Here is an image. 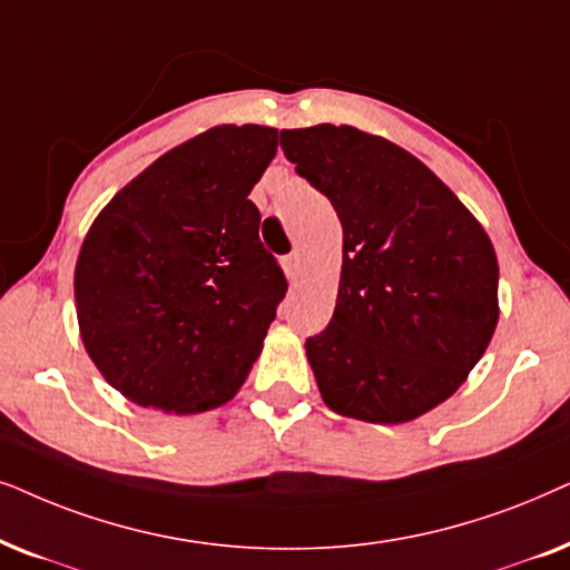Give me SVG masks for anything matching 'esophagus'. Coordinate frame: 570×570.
<instances>
[{"label": "esophagus", "mask_w": 570, "mask_h": 570, "mask_svg": "<svg viewBox=\"0 0 570 570\" xmlns=\"http://www.w3.org/2000/svg\"><path fill=\"white\" fill-rule=\"evenodd\" d=\"M281 265H284V273H286V278H289V281H294V278H297V276H299V265H302V255L297 253V249H294V253H292V255H286V257H284V263H281Z\"/></svg>", "instance_id": "1"}]
</instances>
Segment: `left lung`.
<instances>
[{
    "mask_svg": "<svg viewBox=\"0 0 570 570\" xmlns=\"http://www.w3.org/2000/svg\"><path fill=\"white\" fill-rule=\"evenodd\" d=\"M281 148L344 229L336 309L305 344L325 406L373 424L428 414L495 333L488 232L435 171L381 135L315 125L281 130Z\"/></svg>",
    "mask_w": 570,
    "mask_h": 570,
    "instance_id": "1",
    "label": "left lung"
}]
</instances>
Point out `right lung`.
I'll return each instance as SVG.
<instances>
[{
  "label": "right lung",
  "mask_w": 570,
  "mask_h": 570,
  "mask_svg": "<svg viewBox=\"0 0 570 570\" xmlns=\"http://www.w3.org/2000/svg\"><path fill=\"white\" fill-rule=\"evenodd\" d=\"M276 148L273 127H210L158 156L90 224L75 263L80 338L132 404L200 414L247 381L286 294L247 200Z\"/></svg>",
  "instance_id": "obj_1"
}]
</instances>
